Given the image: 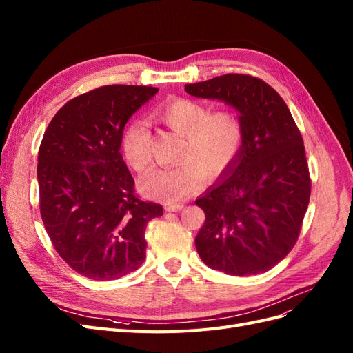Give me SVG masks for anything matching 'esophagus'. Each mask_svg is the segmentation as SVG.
<instances>
[{
  "mask_svg": "<svg viewBox=\"0 0 353 353\" xmlns=\"http://www.w3.org/2000/svg\"><path fill=\"white\" fill-rule=\"evenodd\" d=\"M183 209H184L183 203H168V205H165L166 212H179Z\"/></svg>",
  "mask_w": 353,
  "mask_h": 353,
  "instance_id": "34e87169",
  "label": "esophagus"
}]
</instances>
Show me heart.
Returning a JSON list of instances; mask_svg holds the SVG:
<instances>
[{
    "mask_svg": "<svg viewBox=\"0 0 353 353\" xmlns=\"http://www.w3.org/2000/svg\"><path fill=\"white\" fill-rule=\"evenodd\" d=\"M159 123L181 135L175 166L154 168L141 179L147 196L176 201L199 190L203 175L215 179L236 163L244 144V130L237 114L228 110L209 113L205 104L174 99L152 113ZM121 150L137 172L150 165V132L143 122H130L121 134Z\"/></svg>",
    "mask_w": 353,
    "mask_h": 353,
    "instance_id": "b5f03b06",
    "label": "heart"
}]
</instances>
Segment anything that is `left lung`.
Here are the masks:
<instances>
[{
	"mask_svg": "<svg viewBox=\"0 0 353 353\" xmlns=\"http://www.w3.org/2000/svg\"><path fill=\"white\" fill-rule=\"evenodd\" d=\"M185 91L231 105L244 130L236 163L196 200L206 215L199 256L230 275L268 271L293 249L311 197L301 131L280 94L249 74L187 83Z\"/></svg>",
	"mask_w": 353,
	"mask_h": 353,
	"instance_id": "8db88e82",
	"label": "left lung"
}]
</instances>
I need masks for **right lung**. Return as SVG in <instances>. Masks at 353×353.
I'll list each match as a JSON object with an SVG mask.
<instances>
[{"label": "right lung", "mask_w": 353, "mask_h": 353, "mask_svg": "<svg viewBox=\"0 0 353 353\" xmlns=\"http://www.w3.org/2000/svg\"><path fill=\"white\" fill-rule=\"evenodd\" d=\"M153 87L105 85L68 101L52 117L38 153L39 210L48 237L73 271L116 280L145 259V227L163 208L135 194L121 154L130 117Z\"/></svg>", "instance_id": "right-lung-1"}]
</instances>
